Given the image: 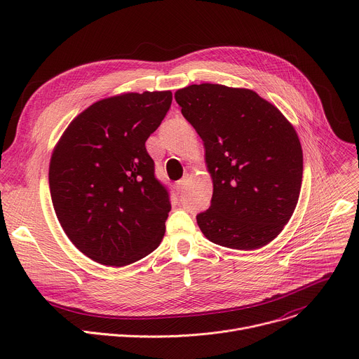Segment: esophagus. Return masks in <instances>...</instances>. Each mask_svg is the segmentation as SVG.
Wrapping results in <instances>:
<instances>
[{
    "label": "esophagus",
    "instance_id": "obj_1",
    "mask_svg": "<svg viewBox=\"0 0 359 359\" xmlns=\"http://www.w3.org/2000/svg\"><path fill=\"white\" fill-rule=\"evenodd\" d=\"M186 186H187V179L184 177V179H182V180H179L177 183H176V191L177 193H183L184 191V189H186Z\"/></svg>",
    "mask_w": 359,
    "mask_h": 359
}]
</instances>
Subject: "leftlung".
I'll use <instances>...</instances> for the list:
<instances>
[{
  "label": "left lung",
  "mask_w": 359,
  "mask_h": 359,
  "mask_svg": "<svg viewBox=\"0 0 359 359\" xmlns=\"http://www.w3.org/2000/svg\"><path fill=\"white\" fill-rule=\"evenodd\" d=\"M175 99L206 150L210 208L196 216L212 243L262 248L291 219L302 182V149L292 125L254 90L219 83L179 89Z\"/></svg>",
  "instance_id": "left-lung-1"
}]
</instances>
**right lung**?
Instances as JSON below:
<instances>
[{
  "mask_svg": "<svg viewBox=\"0 0 359 359\" xmlns=\"http://www.w3.org/2000/svg\"><path fill=\"white\" fill-rule=\"evenodd\" d=\"M172 92L123 93L95 102L67 128L49 163L57 217L75 247L123 267L165 236L172 209L144 142L165 119Z\"/></svg>",
  "mask_w": 359,
  "mask_h": 359,
  "instance_id": "right-lung-1",
  "label": "right lung"
}]
</instances>
